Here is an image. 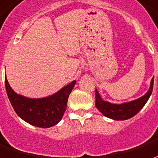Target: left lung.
<instances>
[{
  "instance_id": "left-lung-1",
  "label": "left lung",
  "mask_w": 158,
  "mask_h": 158,
  "mask_svg": "<svg viewBox=\"0 0 158 158\" xmlns=\"http://www.w3.org/2000/svg\"><path fill=\"white\" fill-rule=\"evenodd\" d=\"M153 82H154V77L151 81L150 87L145 95L140 97L137 99L132 100V101H130L127 103H109V102L103 100L101 98L98 91L96 89V93H95L96 108L105 117L112 118L114 120H125L128 118H132L143 108L144 105L147 103V102L149 99L151 94L152 93Z\"/></svg>"
}]
</instances>
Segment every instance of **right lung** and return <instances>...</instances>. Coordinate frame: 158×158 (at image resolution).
<instances>
[{
    "mask_svg": "<svg viewBox=\"0 0 158 158\" xmlns=\"http://www.w3.org/2000/svg\"><path fill=\"white\" fill-rule=\"evenodd\" d=\"M5 85L10 103L22 119L36 127L49 128L57 125L64 115L68 98L74 88L76 81L57 93L42 98H30L15 93L6 76Z\"/></svg>",
    "mask_w": 158,
    "mask_h": 158,
    "instance_id": "right-lung-1",
    "label": "right lung"
}]
</instances>
